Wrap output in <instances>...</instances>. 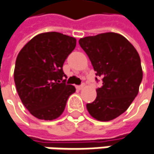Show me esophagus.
Returning a JSON list of instances; mask_svg holds the SVG:
<instances>
[{"instance_id":"obj_1","label":"esophagus","mask_w":154,"mask_h":154,"mask_svg":"<svg viewBox=\"0 0 154 154\" xmlns=\"http://www.w3.org/2000/svg\"><path fill=\"white\" fill-rule=\"evenodd\" d=\"M84 87H85V84H82L81 85H77V86H76V88H77V90H82V89H83Z\"/></svg>"}]
</instances>
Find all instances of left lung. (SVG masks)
Here are the masks:
<instances>
[{
  "instance_id": "8db88e82",
  "label": "left lung",
  "mask_w": 154,
  "mask_h": 154,
  "mask_svg": "<svg viewBox=\"0 0 154 154\" xmlns=\"http://www.w3.org/2000/svg\"><path fill=\"white\" fill-rule=\"evenodd\" d=\"M79 44L96 76L103 81L95 100L86 104L87 110L97 120H112L128 109L139 93L143 77L139 53L125 37L113 32L81 38Z\"/></svg>"
}]
</instances>
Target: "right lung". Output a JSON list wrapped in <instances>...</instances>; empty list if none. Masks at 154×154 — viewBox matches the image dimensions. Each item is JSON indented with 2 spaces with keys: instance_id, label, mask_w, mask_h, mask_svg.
Masks as SVG:
<instances>
[{
  "instance_id": "obj_1",
  "label": "right lung",
  "mask_w": 154,
  "mask_h": 154,
  "mask_svg": "<svg viewBox=\"0 0 154 154\" xmlns=\"http://www.w3.org/2000/svg\"><path fill=\"white\" fill-rule=\"evenodd\" d=\"M77 44L58 32L42 33L19 52L14 71L16 91L23 105L39 119L53 120L63 112L75 87L66 85L63 65Z\"/></svg>"
}]
</instances>
